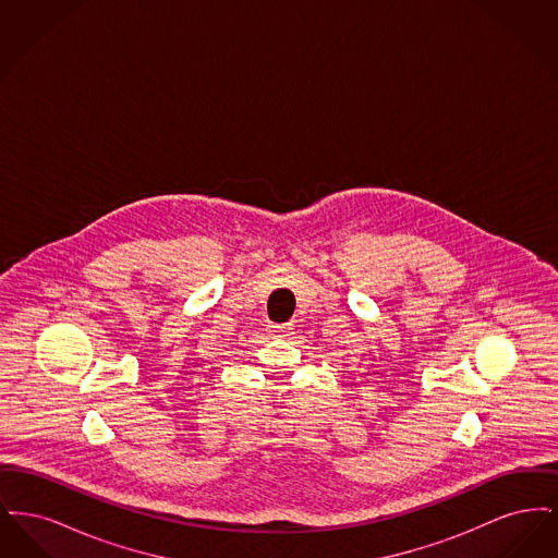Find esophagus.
Returning <instances> with one entry per match:
<instances>
[{
    "label": "esophagus",
    "mask_w": 558,
    "mask_h": 558,
    "mask_svg": "<svg viewBox=\"0 0 558 558\" xmlns=\"http://www.w3.org/2000/svg\"><path fill=\"white\" fill-rule=\"evenodd\" d=\"M292 324H280V326H271V335L276 337H289L291 335Z\"/></svg>",
    "instance_id": "esophagus-1"
}]
</instances>
